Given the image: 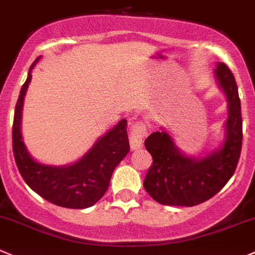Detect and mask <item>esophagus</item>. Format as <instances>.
Returning <instances> with one entry per match:
<instances>
[{
	"instance_id": "obj_1",
	"label": "esophagus",
	"mask_w": 255,
	"mask_h": 255,
	"mask_svg": "<svg viewBox=\"0 0 255 255\" xmlns=\"http://www.w3.org/2000/svg\"><path fill=\"white\" fill-rule=\"evenodd\" d=\"M145 134V128L142 123H135L132 126L129 133V145L132 150H137L142 147V140Z\"/></svg>"
}]
</instances>
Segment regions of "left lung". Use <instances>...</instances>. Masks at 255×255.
I'll return each mask as SVG.
<instances>
[{
    "label": "left lung",
    "instance_id": "left-lung-1",
    "mask_svg": "<svg viewBox=\"0 0 255 255\" xmlns=\"http://www.w3.org/2000/svg\"><path fill=\"white\" fill-rule=\"evenodd\" d=\"M217 82L228 101L226 138L221 148L206 157L184 154L169 133L160 128L144 140L153 164L144 178V189L164 206L193 207L216 196L233 175L242 150V112L236 78L226 63H217Z\"/></svg>",
    "mask_w": 255,
    "mask_h": 255
}]
</instances>
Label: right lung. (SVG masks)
<instances>
[{
	"mask_svg": "<svg viewBox=\"0 0 255 255\" xmlns=\"http://www.w3.org/2000/svg\"><path fill=\"white\" fill-rule=\"evenodd\" d=\"M41 56L32 63L14 108L12 126L14 160L27 185L42 198L65 208H88L105 196L113 170L129 152L127 121H120L72 164L56 167L36 162L22 140L21 118L24 95L31 82V71Z\"/></svg>",
	"mask_w": 255,
	"mask_h": 255,
	"instance_id": "1",
	"label": "right lung"
}]
</instances>
